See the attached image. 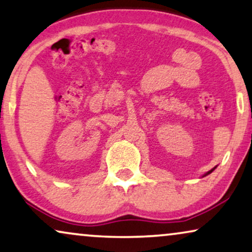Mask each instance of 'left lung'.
Masks as SVG:
<instances>
[{"label":"left lung","mask_w":252,"mask_h":252,"mask_svg":"<svg viewBox=\"0 0 252 252\" xmlns=\"http://www.w3.org/2000/svg\"><path fill=\"white\" fill-rule=\"evenodd\" d=\"M215 168H216V167H213V168H212V170H210L209 172H206V173H205L204 175H202V178H203V177H205V175H208V174H210V173H211V172H212L213 170H215Z\"/></svg>","instance_id":"obj_1"}]
</instances>
